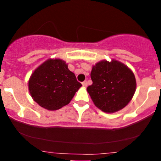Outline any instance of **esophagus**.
I'll return each mask as SVG.
<instances>
[{
    "label": "esophagus",
    "mask_w": 161,
    "mask_h": 161,
    "mask_svg": "<svg viewBox=\"0 0 161 161\" xmlns=\"http://www.w3.org/2000/svg\"><path fill=\"white\" fill-rule=\"evenodd\" d=\"M82 84V86H84V87H86L87 86H88V82H87L86 81H84V82H83Z\"/></svg>",
    "instance_id": "1"
}]
</instances>
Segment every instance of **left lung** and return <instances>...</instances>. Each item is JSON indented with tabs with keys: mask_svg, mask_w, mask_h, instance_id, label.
Segmentation results:
<instances>
[{
	"mask_svg": "<svg viewBox=\"0 0 161 161\" xmlns=\"http://www.w3.org/2000/svg\"><path fill=\"white\" fill-rule=\"evenodd\" d=\"M91 78L93 83L87 91L95 106L105 113H114L124 108L136 92L134 73L116 60L97 63L92 67Z\"/></svg>",
	"mask_w": 161,
	"mask_h": 161,
	"instance_id": "8db88e82",
	"label": "left lung"
}]
</instances>
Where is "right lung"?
<instances>
[{"label":"right lung","instance_id":"add662e5","mask_svg":"<svg viewBox=\"0 0 161 161\" xmlns=\"http://www.w3.org/2000/svg\"><path fill=\"white\" fill-rule=\"evenodd\" d=\"M82 86L75 75L60 59H48L33 72L29 90L42 108L56 110L67 105Z\"/></svg>","mask_w":161,"mask_h":161}]
</instances>
